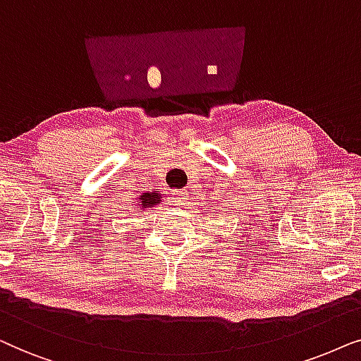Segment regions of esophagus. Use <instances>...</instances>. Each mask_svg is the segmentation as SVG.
Here are the masks:
<instances>
[{
	"label": "esophagus",
	"instance_id": "obj_1",
	"mask_svg": "<svg viewBox=\"0 0 361 361\" xmlns=\"http://www.w3.org/2000/svg\"><path fill=\"white\" fill-rule=\"evenodd\" d=\"M171 195L175 196V200L178 201V203H181V201L186 200V191L185 190H173Z\"/></svg>",
	"mask_w": 361,
	"mask_h": 361
}]
</instances>
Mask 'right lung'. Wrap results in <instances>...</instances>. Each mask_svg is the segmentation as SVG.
I'll return each instance as SVG.
<instances>
[{"mask_svg":"<svg viewBox=\"0 0 361 361\" xmlns=\"http://www.w3.org/2000/svg\"><path fill=\"white\" fill-rule=\"evenodd\" d=\"M140 200H142L140 203H142L143 208H150V206L160 203V195H158V193H145V195L140 196Z\"/></svg>","mask_w":361,"mask_h":361,"instance_id":"obj_1","label":"right lung"}]
</instances>
